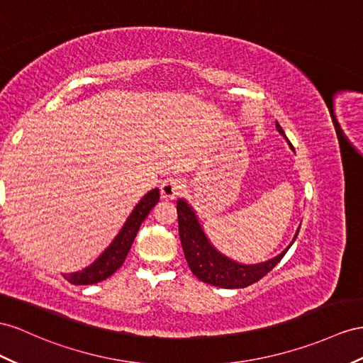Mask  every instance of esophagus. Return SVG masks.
<instances>
[{
  "mask_svg": "<svg viewBox=\"0 0 363 363\" xmlns=\"http://www.w3.org/2000/svg\"><path fill=\"white\" fill-rule=\"evenodd\" d=\"M184 189V181L178 176H170L161 182V198L165 201H173Z\"/></svg>",
  "mask_w": 363,
  "mask_h": 363,
  "instance_id": "esophagus-1",
  "label": "esophagus"
}]
</instances>
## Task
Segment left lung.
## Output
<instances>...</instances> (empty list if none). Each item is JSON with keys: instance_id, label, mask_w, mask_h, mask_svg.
I'll return each instance as SVG.
<instances>
[{"instance_id": "8db88e82", "label": "left lung", "mask_w": 363, "mask_h": 363, "mask_svg": "<svg viewBox=\"0 0 363 363\" xmlns=\"http://www.w3.org/2000/svg\"><path fill=\"white\" fill-rule=\"evenodd\" d=\"M277 132L281 133L288 145H293L288 141L285 136L282 127L276 123ZM176 210H178V224H179V238L185 259H187L189 267L191 273L196 276L199 281L215 285L219 288H245L257 282L259 279H262L268 272H272L273 268L281 262V259L288 252V248L293 245V242L299 233L301 225L297 227L294 238L282 253L277 256L268 259L261 264H240L233 261V259L222 255L219 250L210 242L206 231H203L201 222L196 216V211L190 206L185 199L176 201Z\"/></svg>"}]
</instances>
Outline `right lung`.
<instances>
[{"label":"right lung","mask_w":363,"mask_h":363,"mask_svg":"<svg viewBox=\"0 0 363 363\" xmlns=\"http://www.w3.org/2000/svg\"><path fill=\"white\" fill-rule=\"evenodd\" d=\"M157 201H160V189H153L147 194H144L141 201H139L132 210V213H130V216L124 222L123 228L119 230V233L115 236L113 240H111V244L104 250V252L99 255L96 261L86 267L84 270L67 273L62 276L73 285H91L110 277L124 264L139 227H141L144 219L156 206Z\"/></svg>","instance_id":"obj_1"}]
</instances>
